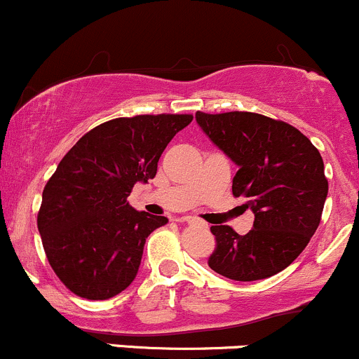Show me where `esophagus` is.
I'll list each match as a JSON object with an SVG mask.
<instances>
[{"label": "esophagus", "mask_w": 359, "mask_h": 359, "mask_svg": "<svg viewBox=\"0 0 359 359\" xmlns=\"http://www.w3.org/2000/svg\"><path fill=\"white\" fill-rule=\"evenodd\" d=\"M179 222L187 223V224H201V219L194 218V216H182V218H180Z\"/></svg>", "instance_id": "esophagus-1"}]
</instances>
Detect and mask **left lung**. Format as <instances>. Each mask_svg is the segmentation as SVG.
Wrapping results in <instances>:
<instances>
[{
	"label": "left lung",
	"instance_id": "1",
	"mask_svg": "<svg viewBox=\"0 0 359 359\" xmlns=\"http://www.w3.org/2000/svg\"><path fill=\"white\" fill-rule=\"evenodd\" d=\"M203 133L238 167L235 198L245 196L254 226L238 235L211 226L216 249L210 267L233 281L281 273L302 254L322 218L329 192L324 161L312 141L283 121L254 112H196Z\"/></svg>",
	"mask_w": 359,
	"mask_h": 359
}]
</instances>
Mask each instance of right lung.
<instances>
[{"instance_id":"1","label":"right lung","mask_w":359,"mask_h":359,"mask_svg":"<svg viewBox=\"0 0 359 359\" xmlns=\"http://www.w3.org/2000/svg\"><path fill=\"white\" fill-rule=\"evenodd\" d=\"M189 114L119 117L97 126L59 161L37 216L47 261L78 297L107 300L135 281L144 242L165 216L136 211L128 196L156 175Z\"/></svg>"}]
</instances>
